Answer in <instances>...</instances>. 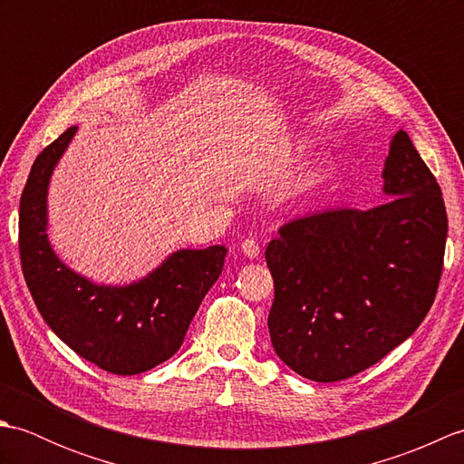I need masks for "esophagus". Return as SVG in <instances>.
<instances>
[{
    "mask_svg": "<svg viewBox=\"0 0 464 464\" xmlns=\"http://www.w3.org/2000/svg\"><path fill=\"white\" fill-rule=\"evenodd\" d=\"M241 253L247 255V257H251V259L259 257V253H261L259 243L255 241V239H245V241L241 243Z\"/></svg>",
    "mask_w": 464,
    "mask_h": 464,
    "instance_id": "obj_1",
    "label": "esophagus"
}]
</instances>
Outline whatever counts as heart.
<instances>
[{"instance_id":"1","label":"heart","mask_w":464,"mask_h":464,"mask_svg":"<svg viewBox=\"0 0 464 464\" xmlns=\"http://www.w3.org/2000/svg\"><path fill=\"white\" fill-rule=\"evenodd\" d=\"M295 151L301 153V151H303V143L295 145ZM319 179H321V173H319V171L304 173L303 177H299L297 181H295L293 185H289L287 189H285V191L281 193V201H293V199H297V197H301V195H304V193H309V191L313 189V187L319 183Z\"/></svg>"}]
</instances>
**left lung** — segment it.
Returning a JSON list of instances; mask_svg holds the SVG:
<instances>
[{"instance_id":"obj_1","label":"left lung","mask_w":464,"mask_h":464,"mask_svg":"<svg viewBox=\"0 0 464 464\" xmlns=\"http://www.w3.org/2000/svg\"><path fill=\"white\" fill-rule=\"evenodd\" d=\"M389 197L285 223L265 251L279 359L317 382L349 379L417 331L439 289L447 243L440 187L407 131L382 169Z\"/></svg>"}]
</instances>
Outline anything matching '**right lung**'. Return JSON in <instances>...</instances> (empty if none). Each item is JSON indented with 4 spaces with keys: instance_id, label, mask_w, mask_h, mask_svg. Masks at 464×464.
<instances>
[{
    "instance_id": "add662e5",
    "label": "right lung",
    "mask_w": 464,
    "mask_h": 464,
    "mask_svg": "<svg viewBox=\"0 0 464 464\" xmlns=\"http://www.w3.org/2000/svg\"><path fill=\"white\" fill-rule=\"evenodd\" d=\"M77 127L37 155L19 201V259L29 293L80 357L113 374H140L171 359L203 297L219 279L227 249H179L141 281L95 285L67 267L47 239V187Z\"/></svg>"
}]
</instances>
